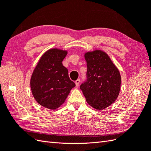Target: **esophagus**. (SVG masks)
Returning a JSON list of instances; mask_svg holds the SVG:
<instances>
[{
	"instance_id": "esophagus-1",
	"label": "esophagus",
	"mask_w": 151,
	"mask_h": 151,
	"mask_svg": "<svg viewBox=\"0 0 151 151\" xmlns=\"http://www.w3.org/2000/svg\"><path fill=\"white\" fill-rule=\"evenodd\" d=\"M80 82H81V79H80V78H78L77 80H76V81H75V84H76V86H79V83H80Z\"/></svg>"
}]
</instances>
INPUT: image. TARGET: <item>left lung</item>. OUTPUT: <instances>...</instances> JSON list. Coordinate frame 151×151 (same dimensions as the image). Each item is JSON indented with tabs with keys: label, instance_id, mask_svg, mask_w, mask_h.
<instances>
[{
	"label": "left lung",
	"instance_id": "left-lung-1",
	"mask_svg": "<svg viewBox=\"0 0 151 151\" xmlns=\"http://www.w3.org/2000/svg\"><path fill=\"white\" fill-rule=\"evenodd\" d=\"M86 78L80 88L91 107L102 110L115 101L120 89L121 77L109 55L101 50L85 54Z\"/></svg>",
	"mask_w": 151,
	"mask_h": 151
}]
</instances>
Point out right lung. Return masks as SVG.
Returning a JSON list of instances; mask_svg holds the SVG:
<instances>
[{
	"label": "right lung",
	"mask_w": 151,
	"mask_h": 151,
	"mask_svg": "<svg viewBox=\"0 0 151 151\" xmlns=\"http://www.w3.org/2000/svg\"><path fill=\"white\" fill-rule=\"evenodd\" d=\"M67 52L50 49L38 61L31 78V88L35 99L40 105L55 109L63 104L75 86L62 61Z\"/></svg>",
	"instance_id": "right-lung-1"
}]
</instances>
